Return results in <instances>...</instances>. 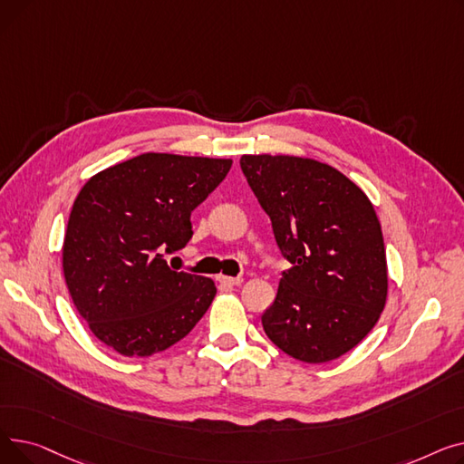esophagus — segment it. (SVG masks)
Wrapping results in <instances>:
<instances>
[{
    "instance_id": "1",
    "label": "esophagus",
    "mask_w": 464,
    "mask_h": 464,
    "mask_svg": "<svg viewBox=\"0 0 464 464\" xmlns=\"http://www.w3.org/2000/svg\"><path fill=\"white\" fill-rule=\"evenodd\" d=\"M216 280H218L219 284H224V285H240V284H242V278H240V276L233 278V276H224V275H219Z\"/></svg>"
}]
</instances>
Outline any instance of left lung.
<instances>
[{
    "label": "left lung",
    "mask_w": 464,
    "mask_h": 464,
    "mask_svg": "<svg viewBox=\"0 0 464 464\" xmlns=\"http://www.w3.org/2000/svg\"><path fill=\"white\" fill-rule=\"evenodd\" d=\"M240 167L294 263L261 315L265 334L294 359H338L372 331L387 301L372 203L340 170L312 158L245 154Z\"/></svg>",
    "instance_id": "1"
}]
</instances>
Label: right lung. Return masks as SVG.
I'll return each instance as SVG.
<instances>
[{
    "mask_svg": "<svg viewBox=\"0 0 464 464\" xmlns=\"http://www.w3.org/2000/svg\"><path fill=\"white\" fill-rule=\"evenodd\" d=\"M231 160L146 152L93 175L72 203L62 248L69 295L97 340L149 357L177 344L208 310L210 278L161 257L191 238L189 216Z\"/></svg>",
    "mask_w": 464,
    "mask_h": 464,
    "instance_id": "1",
    "label": "right lung"
}]
</instances>
